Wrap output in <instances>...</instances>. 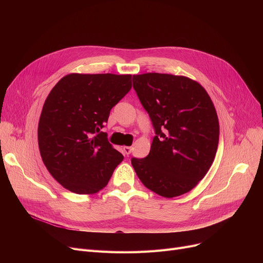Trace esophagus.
<instances>
[{"label":"esophagus","mask_w":263,"mask_h":263,"mask_svg":"<svg viewBox=\"0 0 263 263\" xmlns=\"http://www.w3.org/2000/svg\"><path fill=\"white\" fill-rule=\"evenodd\" d=\"M122 150H123V154L126 155L127 157L131 154V151H132V149H131V147H128V146H124L123 148H122Z\"/></svg>","instance_id":"34e87169"}]
</instances>
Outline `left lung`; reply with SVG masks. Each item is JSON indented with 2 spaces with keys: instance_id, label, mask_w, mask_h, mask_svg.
<instances>
[{
  "instance_id": "obj_1",
  "label": "left lung",
  "mask_w": 263,
  "mask_h": 263,
  "mask_svg": "<svg viewBox=\"0 0 263 263\" xmlns=\"http://www.w3.org/2000/svg\"><path fill=\"white\" fill-rule=\"evenodd\" d=\"M133 88L153 122L146 158H132L143 184L172 198L190 192L208 173L218 146L219 124L204 88L185 77L133 76Z\"/></svg>"
}]
</instances>
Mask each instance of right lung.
Listing matches in <instances>:
<instances>
[{
  "mask_svg": "<svg viewBox=\"0 0 263 263\" xmlns=\"http://www.w3.org/2000/svg\"><path fill=\"white\" fill-rule=\"evenodd\" d=\"M131 77L71 73L50 91L39 119L38 145L47 170L65 189L76 194L99 192L123 160L101 129L131 89Z\"/></svg>",
  "mask_w": 263,
  "mask_h": 263,
  "instance_id": "right-lung-1",
  "label": "right lung"
}]
</instances>
